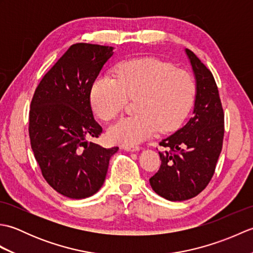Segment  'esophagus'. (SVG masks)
I'll return each instance as SVG.
<instances>
[{
	"label": "esophagus",
	"instance_id": "obj_1",
	"mask_svg": "<svg viewBox=\"0 0 253 253\" xmlns=\"http://www.w3.org/2000/svg\"><path fill=\"white\" fill-rule=\"evenodd\" d=\"M123 149L128 152H137V151H140L141 147H137V146L136 147H123Z\"/></svg>",
	"mask_w": 253,
	"mask_h": 253
}]
</instances>
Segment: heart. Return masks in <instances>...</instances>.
Returning a JSON list of instances; mask_svg holds the SVG:
<instances>
[{
    "label": "heart",
    "instance_id": "1",
    "mask_svg": "<svg viewBox=\"0 0 253 253\" xmlns=\"http://www.w3.org/2000/svg\"><path fill=\"white\" fill-rule=\"evenodd\" d=\"M116 79L100 76L91 87L90 101L101 120L111 121L120 114L127 98L136 99L137 115L124 117L107 130L114 143L136 146L161 132L181 126L196 99V83L189 73L175 69L155 57L126 61L116 68Z\"/></svg>",
    "mask_w": 253,
    "mask_h": 253
}]
</instances>
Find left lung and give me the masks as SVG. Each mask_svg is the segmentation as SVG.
<instances>
[{
	"label": "left lung",
	"instance_id": "obj_1",
	"mask_svg": "<svg viewBox=\"0 0 253 253\" xmlns=\"http://www.w3.org/2000/svg\"><path fill=\"white\" fill-rule=\"evenodd\" d=\"M185 53L196 80L193 115L160 142L170 152H159L162 164L150 178L152 189L169 201L188 200L208 186L224 138V113L213 75L192 51L185 49Z\"/></svg>",
	"mask_w": 253,
	"mask_h": 253
}]
</instances>
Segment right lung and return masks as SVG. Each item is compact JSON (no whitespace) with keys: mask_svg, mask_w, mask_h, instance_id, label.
Returning a JSON list of instances; mask_svg holds the SVG:
<instances>
[{"mask_svg":"<svg viewBox=\"0 0 253 253\" xmlns=\"http://www.w3.org/2000/svg\"><path fill=\"white\" fill-rule=\"evenodd\" d=\"M113 54V46L73 44L42 78L31 101V149L47 184L67 198L98 192L118 151L88 140L102 132L91 109V87Z\"/></svg>","mask_w":253,"mask_h":253,"instance_id":"1","label":"right lung"}]
</instances>
